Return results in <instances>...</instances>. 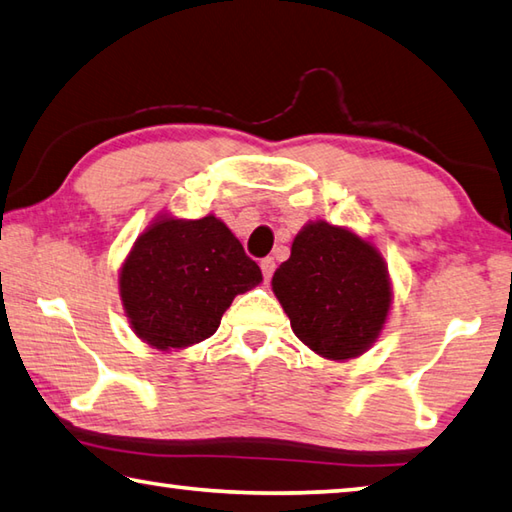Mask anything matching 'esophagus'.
Instances as JSON below:
<instances>
[{
  "instance_id": "obj_1",
  "label": "esophagus",
  "mask_w": 512,
  "mask_h": 512,
  "mask_svg": "<svg viewBox=\"0 0 512 512\" xmlns=\"http://www.w3.org/2000/svg\"><path fill=\"white\" fill-rule=\"evenodd\" d=\"M259 266H262V275H264V282L271 280V275L275 271V259L273 257H264L262 262H259Z\"/></svg>"
}]
</instances>
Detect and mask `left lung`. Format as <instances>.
Here are the masks:
<instances>
[{
	"instance_id": "8db88e82",
	"label": "left lung",
	"mask_w": 512,
	"mask_h": 512,
	"mask_svg": "<svg viewBox=\"0 0 512 512\" xmlns=\"http://www.w3.org/2000/svg\"><path fill=\"white\" fill-rule=\"evenodd\" d=\"M271 286L297 340L336 362L356 360L376 345L394 302L392 277L374 241L324 219L300 228Z\"/></svg>"
}]
</instances>
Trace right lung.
Listing matches in <instances>:
<instances>
[{
	"instance_id": "obj_1",
	"label": "right lung",
	"mask_w": 512,
	"mask_h": 512,
	"mask_svg": "<svg viewBox=\"0 0 512 512\" xmlns=\"http://www.w3.org/2000/svg\"><path fill=\"white\" fill-rule=\"evenodd\" d=\"M259 282V266L219 217L181 219L167 210L136 237L118 271L129 327L163 353L210 338L232 300Z\"/></svg>"
}]
</instances>
